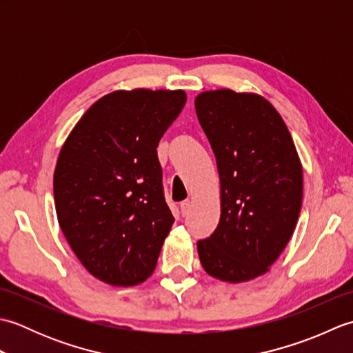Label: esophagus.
<instances>
[{"label": "esophagus", "mask_w": 353, "mask_h": 353, "mask_svg": "<svg viewBox=\"0 0 353 353\" xmlns=\"http://www.w3.org/2000/svg\"><path fill=\"white\" fill-rule=\"evenodd\" d=\"M190 208H191V201H190V200L181 201V211H182V215L188 214V212H190Z\"/></svg>", "instance_id": "esophagus-1"}]
</instances>
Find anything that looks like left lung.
<instances>
[{
    "mask_svg": "<svg viewBox=\"0 0 353 353\" xmlns=\"http://www.w3.org/2000/svg\"><path fill=\"white\" fill-rule=\"evenodd\" d=\"M196 112L221 183L220 223L199 239L200 262L215 279H254L268 272L294 232L303 196L301 159L264 97L208 91L197 95Z\"/></svg>",
    "mask_w": 353,
    "mask_h": 353,
    "instance_id": "8db88e82",
    "label": "left lung"
}]
</instances>
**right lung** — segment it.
<instances>
[{
	"label": "right lung",
	"instance_id": "right-lung-1",
	"mask_svg": "<svg viewBox=\"0 0 353 353\" xmlns=\"http://www.w3.org/2000/svg\"><path fill=\"white\" fill-rule=\"evenodd\" d=\"M183 91H115L95 101L59 153L54 205L89 273L132 287L153 273L174 223L157 144L181 114Z\"/></svg>",
	"mask_w": 353,
	"mask_h": 353
}]
</instances>
